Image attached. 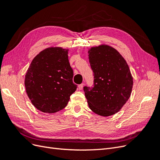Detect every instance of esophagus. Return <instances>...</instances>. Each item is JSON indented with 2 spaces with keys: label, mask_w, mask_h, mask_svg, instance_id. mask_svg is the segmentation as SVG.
Returning a JSON list of instances; mask_svg holds the SVG:
<instances>
[{
  "label": "esophagus",
  "mask_w": 160,
  "mask_h": 160,
  "mask_svg": "<svg viewBox=\"0 0 160 160\" xmlns=\"http://www.w3.org/2000/svg\"><path fill=\"white\" fill-rule=\"evenodd\" d=\"M83 86H84V84H83V83H81V84L79 85H78V88H79V90H82V89H83Z\"/></svg>",
  "instance_id": "1"
}]
</instances>
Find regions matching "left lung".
Segmentation results:
<instances>
[{
	"mask_svg": "<svg viewBox=\"0 0 160 160\" xmlns=\"http://www.w3.org/2000/svg\"><path fill=\"white\" fill-rule=\"evenodd\" d=\"M94 75L93 88L83 90L92 111L103 117L115 114L132 93L133 77L126 61L112 47L101 45L88 51Z\"/></svg>",
	"mask_w": 160,
	"mask_h": 160,
	"instance_id": "left-lung-1",
	"label": "left lung"
}]
</instances>
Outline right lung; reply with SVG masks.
Returning <instances> with one entry per match:
<instances>
[{"label":"right lung","mask_w":160,"mask_h":160,"mask_svg":"<svg viewBox=\"0 0 160 160\" xmlns=\"http://www.w3.org/2000/svg\"><path fill=\"white\" fill-rule=\"evenodd\" d=\"M68 51L62 47L47 48L34 58L26 72L27 95L43 113H53L64 109L77 89Z\"/></svg>","instance_id":"add662e5"}]
</instances>
